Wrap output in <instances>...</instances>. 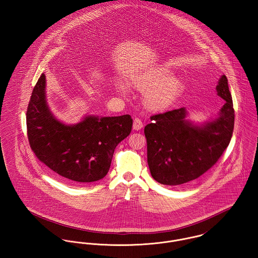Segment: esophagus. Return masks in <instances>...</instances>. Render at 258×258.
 <instances>
[{"label": "esophagus", "instance_id": "34e87169", "mask_svg": "<svg viewBox=\"0 0 258 258\" xmlns=\"http://www.w3.org/2000/svg\"><path fill=\"white\" fill-rule=\"evenodd\" d=\"M144 126V123L142 122V120L140 118H135L133 121V129L138 131L140 129H142Z\"/></svg>", "mask_w": 258, "mask_h": 258}]
</instances>
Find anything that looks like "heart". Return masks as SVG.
Here are the masks:
<instances>
[{
    "label": "heart",
    "instance_id": "heart-1",
    "mask_svg": "<svg viewBox=\"0 0 258 258\" xmlns=\"http://www.w3.org/2000/svg\"><path fill=\"white\" fill-rule=\"evenodd\" d=\"M138 91H145L143 104L147 110L159 112L169 108L182 90V81L172 76L169 70L162 68L150 74L136 75L130 82ZM122 93L125 90L119 86Z\"/></svg>",
    "mask_w": 258,
    "mask_h": 258
}]
</instances>
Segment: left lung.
I'll return each mask as SVG.
<instances>
[{
    "instance_id": "obj_1",
    "label": "left lung",
    "mask_w": 258,
    "mask_h": 258,
    "mask_svg": "<svg viewBox=\"0 0 258 258\" xmlns=\"http://www.w3.org/2000/svg\"><path fill=\"white\" fill-rule=\"evenodd\" d=\"M218 95L225 100L220 117L203 127L186 121L184 108L151 116L145 126L147 159L158 183L178 185L196 180L210 170L227 148L234 126V109L227 78L222 75Z\"/></svg>"
}]
</instances>
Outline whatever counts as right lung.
Listing matches in <instances>:
<instances>
[{"label": "right lung", "mask_w": 258, "mask_h": 258, "mask_svg": "<svg viewBox=\"0 0 258 258\" xmlns=\"http://www.w3.org/2000/svg\"><path fill=\"white\" fill-rule=\"evenodd\" d=\"M44 88L45 76L41 74L27 110L28 139L36 157L67 183L104 178L115 148L131 132V116H87L76 125H64L47 107Z\"/></svg>", "instance_id": "add662e5"}]
</instances>
